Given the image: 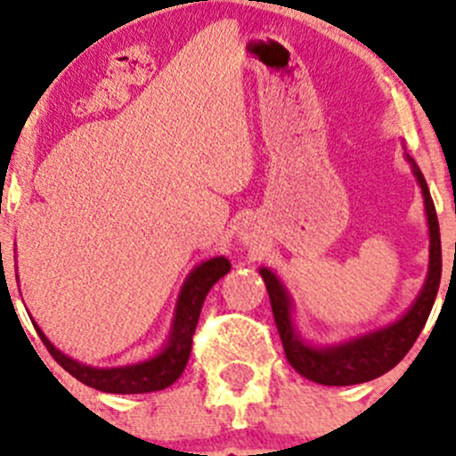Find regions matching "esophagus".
<instances>
[{
	"label": "esophagus",
	"mask_w": 456,
	"mask_h": 456,
	"mask_svg": "<svg viewBox=\"0 0 456 456\" xmlns=\"http://www.w3.org/2000/svg\"><path fill=\"white\" fill-rule=\"evenodd\" d=\"M242 238H245V242L251 238V227H245V232H242Z\"/></svg>",
	"instance_id": "34e87169"
}]
</instances>
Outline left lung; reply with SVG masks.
Listing matches in <instances>:
<instances>
[{
    "mask_svg": "<svg viewBox=\"0 0 456 456\" xmlns=\"http://www.w3.org/2000/svg\"><path fill=\"white\" fill-rule=\"evenodd\" d=\"M412 174L421 187L424 196V209L428 220V236H430V254H428V275L421 287L419 296L402 317L379 329L362 333L357 338H348L344 342L330 344V346H315L306 342L296 329L293 322V297L282 280L266 266H260V275L266 284L273 311L275 326H278L280 339H282L284 353L289 364L302 377L324 386H353L362 381H370L384 375L399 364L411 351L412 344L419 338L421 329L426 326L432 305H435L436 291L441 282V236L439 220H436L435 202L428 191L426 178L415 160L406 154Z\"/></svg>",
    "mask_w": 456,
    "mask_h": 456,
    "instance_id": "8db88e82",
    "label": "left lung"
}]
</instances>
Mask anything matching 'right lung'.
<instances>
[{
  "label": "right lung",
  "mask_w": 456,
  "mask_h": 456,
  "mask_svg": "<svg viewBox=\"0 0 456 456\" xmlns=\"http://www.w3.org/2000/svg\"><path fill=\"white\" fill-rule=\"evenodd\" d=\"M232 262L224 256L209 257L200 262L199 266L190 271V275L183 282L181 293H178L176 306H174L172 329H169L167 342L163 344L159 353H154L147 360L136 362L127 366H112V369H99V366H87L81 362L72 360L66 353L59 351L53 342L44 335V330L32 322L39 333L41 342L45 344L50 355L57 360L59 366H63L72 377L90 388L101 390V393L114 395H139V393H154L172 386L185 370L187 360L191 353V338H194L196 324H199L202 302H205L209 289L218 282L223 275L229 273Z\"/></svg>",
  "instance_id": "1"
}]
</instances>
